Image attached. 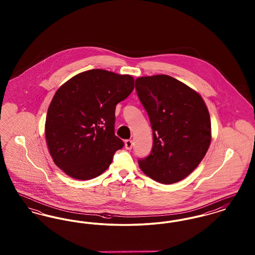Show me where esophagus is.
Listing matches in <instances>:
<instances>
[{
  "instance_id": "obj_1",
  "label": "esophagus",
  "mask_w": 255,
  "mask_h": 255,
  "mask_svg": "<svg viewBox=\"0 0 255 255\" xmlns=\"http://www.w3.org/2000/svg\"><path fill=\"white\" fill-rule=\"evenodd\" d=\"M125 147H126V149H128V150L132 149V147H133V140H132V139H127V140L125 141Z\"/></svg>"
}]
</instances>
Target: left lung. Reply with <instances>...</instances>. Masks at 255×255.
<instances>
[{"label": "left lung", "mask_w": 255, "mask_h": 255, "mask_svg": "<svg viewBox=\"0 0 255 255\" xmlns=\"http://www.w3.org/2000/svg\"><path fill=\"white\" fill-rule=\"evenodd\" d=\"M135 90L153 130V147L138 165L164 184L180 182L206 156L211 141L209 113L202 97L165 74L135 79Z\"/></svg>", "instance_id": "obj_1"}]
</instances>
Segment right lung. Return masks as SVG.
Masks as SVG:
<instances>
[{
  "instance_id": "add662e5",
  "label": "right lung",
  "mask_w": 255,
  "mask_h": 255,
  "mask_svg": "<svg viewBox=\"0 0 255 255\" xmlns=\"http://www.w3.org/2000/svg\"><path fill=\"white\" fill-rule=\"evenodd\" d=\"M133 77L105 70L78 73L64 83L49 104L45 133L54 163L76 180L108 169L124 143L115 134L118 103L133 92Z\"/></svg>"
}]
</instances>
